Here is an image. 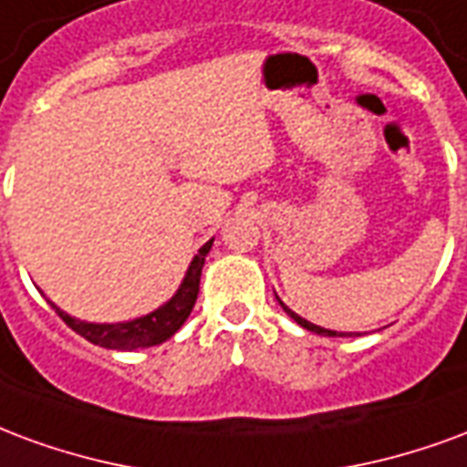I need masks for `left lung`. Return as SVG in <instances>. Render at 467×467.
<instances>
[{
	"instance_id": "1",
	"label": "left lung",
	"mask_w": 467,
	"mask_h": 467,
	"mask_svg": "<svg viewBox=\"0 0 467 467\" xmlns=\"http://www.w3.org/2000/svg\"><path fill=\"white\" fill-rule=\"evenodd\" d=\"M275 298H278V296H275ZM278 304L284 306V311L288 313V316H291V318H294V321L298 323V326H304L306 331H313V333H318V336H350V333H338V331H328V328H321V326H316V323L306 321V318H301V316H298V313H294V311H291V308H288V306H285L284 301H278Z\"/></svg>"
}]
</instances>
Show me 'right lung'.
Wrapping results in <instances>:
<instances>
[{
	"instance_id": "obj_1",
	"label": "right lung",
	"mask_w": 467,
	"mask_h": 467,
	"mask_svg": "<svg viewBox=\"0 0 467 467\" xmlns=\"http://www.w3.org/2000/svg\"><path fill=\"white\" fill-rule=\"evenodd\" d=\"M211 244H213V238L199 248V254L193 256L192 266L183 275L179 291L166 304L159 306L156 311L146 313L141 318L124 323H87L74 318L69 313H64L59 306L52 304V308L59 313V318L69 326L71 331L84 336L94 346H104V348L111 350H136L159 346L166 338H171L173 333L182 328L183 321L189 318V313H192L193 304H196V296H199L201 268H203L206 254L211 251Z\"/></svg>"
}]
</instances>
